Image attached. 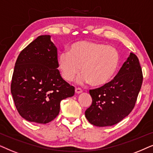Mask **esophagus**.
<instances>
[{
  "label": "esophagus",
  "instance_id": "esophagus-1",
  "mask_svg": "<svg viewBox=\"0 0 153 153\" xmlns=\"http://www.w3.org/2000/svg\"><path fill=\"white\" fill-rule=\"evenodd\" d=\"M75 93H76V94H80V93L82 92V89L79 88V87H76V88H75Z\"/></svg>",
  "mask_w": 153,
  "mask_h": 153
}]
</instances>
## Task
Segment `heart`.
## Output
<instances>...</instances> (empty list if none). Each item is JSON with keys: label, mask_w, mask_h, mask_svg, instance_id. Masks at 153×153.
I'll return each mask as SVG.
<instances>
[{"label": "heart", "mask_w": 153, "mask_h": 153, "mask_svg": "<svg viewBox=\"0 0 153 153\" xmlns=\"http://www.w3.org/2000/svg\"><path fill=\"white\" fill-rule=\"evenodd\" d=\"M120 56L115 48L99 42L81 40L61 52L57 64L62 77L72 81L78 74L80 67L83 73L79 78L81 82L101 87L111 82L117 72Z\"/></svg>", "instance_id": "b5f03b06"}]
</instances>
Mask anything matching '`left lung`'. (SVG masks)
Here are the masks:
<instances>
[{
    "mask_svg": "<svg viewBox=\"0 0 153 153\" xmlns=\"http://www.w3.org/2000/svg\"><path fill=\"white\" fill-rule=\"evenodd\" d=\"M143 82V73L136 54L130 53L116 76L108 84L90 89L92 103L85 111L91 125L107 127L120 123L131 113Z\"/></svg>",
    "mask_w": 153,
    "mask_h": 153,
    "instance_id": "1",
    "label": "left lung"
}]
</instances>
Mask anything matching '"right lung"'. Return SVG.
<instances>
[{"mask_svg": "<svg viewBox=\"0 0 153 153\" xmlns=\"http://www.w3.org/2000/svg\"><path fill=\"white\" fill-rule=\"evenodd\" d=\"M57 59V49L49 35L38 36L18 56L11 93L18 113L26 120L50 123L59 113L61 101L74 95V87L61 77Z\"/></svg>", "mask_w": 153, "mask_h": 153, "instance_id": "right-lung-1", "label": "right lung"}]
</instances>
